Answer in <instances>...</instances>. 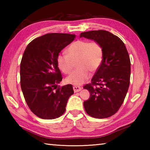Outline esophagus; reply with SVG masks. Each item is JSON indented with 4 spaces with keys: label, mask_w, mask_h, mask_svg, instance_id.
I'll list each match as a JSON object with an SVG mask.
<instances>
[{
    "label": "esophagus",
    "mask_w": 150,
    "mask_h": 150,
    "mask_svg": "<svg viewBox=\"0 0 150 150\" xmlns=\"http://www.w3.org/2000/svg\"><path fill=\"white\" fill-rule=\"evenodd\" d=\"M73 91H74L75 93H77L79 92V91H80L81 90V88L80 87H77V86H73Z\"/></svg>",
    "instance_id": "obj_1"
}]
</instances>
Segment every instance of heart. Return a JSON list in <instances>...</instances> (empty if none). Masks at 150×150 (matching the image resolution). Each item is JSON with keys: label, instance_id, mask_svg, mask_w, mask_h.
I'll return each instance as SVG.
<instances>
[{"label": "heart", "instance_id": "obj_1", "mask_svg": "<svg viewBox=\"0 0 150 150\" xmlns=\"http://www.w3.org/2000/svg\"><path fill=\"white\" fill-rule=\"evenodd\" d=\"M103 48L99 43L87 40H77L67 48V54L57 55L59 69L65 74L70 73L77 62L78 69L65 79V82L81 85L91 77V71H95L103 59Z\"/></svg>", "mask_w": 150, "mask_h": 150}]
</instances>
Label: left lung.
Listing matches in <instances>:
<instances>
[{"mask_svg": "<svg viewBox=\"0 0 150 150\" xmlns=\"http://www.w3.org/2000/svg\"><path fill=\"white\" fill-rule=\"evenodd\" d=\"M98 42L103 48V59L91 84L84 87L90 97L83 105L88 115L105 118L112 116L122 105L130 85V60L124 42L106 30L82 32L80 38Z\"/></svg>", "mask_w": 150, "mask_h": 150, "instance_id": "8db88e82", "label": "left lung"}]
</instances>
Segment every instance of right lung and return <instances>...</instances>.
<instances>
[{
    "mask_svg": "<svg viewBox=\"0 0 150 150\" xmlns=\"http://www.w3.org/2000/svg\"><path fill=\"white\" fill-rule=\"evenodd\" d=\"M75 38V34H47L32 40L24 51L20 85L28 107L40 118L51 120L62 116L74 93L71 85L57 87L62 77L57 57Z\"/></svg>",
    "mask_w": 150,
    "mask_h": 150,
    "instance_id": "1",
    "label": "right lung"
}]
</instances>
